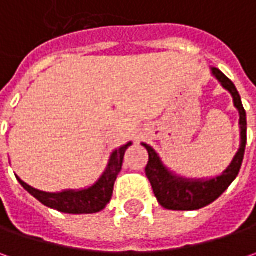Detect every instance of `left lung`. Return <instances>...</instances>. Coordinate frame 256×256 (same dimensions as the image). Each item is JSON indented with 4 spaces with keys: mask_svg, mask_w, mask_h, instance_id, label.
I'll use <instances>...</instances> for the list:
<instances>
[{
    "mask_svg": "<svg viewBox=\"0 0 256 256\" xmlns=\"http://www.w3.org/2000/svg\"><path fill=\"white\" fill-rule=\"evenodd\" d=\"M212 74L222 84L225 90L231 92L234 98V104L236 110L240 111V125H241V146L236 155L234 156L230 166L222 172L221 175L212 178V180H186L172 175L164 164L161 162L158 154L146 144H142L146 148L150 160L145 166V174L151 182L152 191L165 210L172 211H195L201 210L204 206L210 205L215 200H218L226 188L232 184V181L238 176L241 170L245 145H246V114L242 105L241 96L236 91L235 85L228 76L222 74L220 70L212 68Z\"/></svg>",
    "mask_w": 256,
    "mask_h": 256,
    "instance_id": "8db88e82",
    "label": "left lung"
}]
</instances>
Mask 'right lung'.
Here are the masks:
<instances>
[{
	"mask_svg": "<svg viewBox=\"0 0 256 256\" xmlns=\"http://www.w3.org/2000/svg\"><path fill=\"white\" fill-rule=\"evenodd\" d=\"M130 145L131 142L114 151L102 176L96 181L95 185H92L88 190L50 194V192L34 190L32 186L26 185L20 178H16V180L34 198H36L41 204H44L50 208H54V210L65 212V214H95V212L102 211L106 206V204L111 201L114 184L122 168L124 155Z\"/></svg>",
	"mask_w": 256,
	"mask_h": 256,
	"instance_id": "obj_1",
	"label": "right lung"
}]
</instances>
